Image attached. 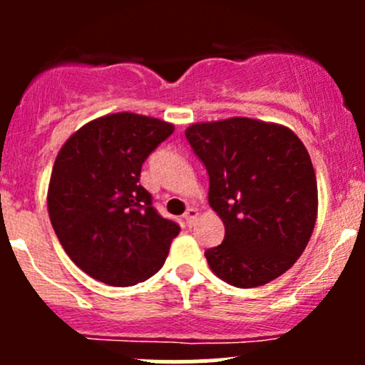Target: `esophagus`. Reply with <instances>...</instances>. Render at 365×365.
I'll list each match as a JSON object with an SVG mask.
<instances>
[{
  "mask_svg": "<svg viewBox=\"0 0 365 365\" xmlns=\"http://www.w3.org/2000/svg\"><path fill=\"white\" fill-rule=\"evenodd\" d=\"M197 217H200V212H197L196 208H187V212L183 213V219H185L187 226H194L197 220Z\"/></svg>",
  "mask_w": 365,
  "mask_h": 365,
  "instance_id": "1",
  "label": "esophagus"
}]
</instances>
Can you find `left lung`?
<instances>
[{
  "instance_id": "obj_1",
  "label": "left lung",
  "mask_w": 365,
  "mask_h": 365,
  "mask_svg": "<svg viewBox=\"0 0 365 365\" xmlns=\"http://www.w3.org/2000/svg\"><path fill=\"white\" fill-rule=\"evenodd\" d=\"M187 141L210 176L208 203L224 242L205 252L217 277L256 288L295 264L314 230L318 183L311 157L292 128L235 116L192 123Z\"/></svg>"
}]
</instances>
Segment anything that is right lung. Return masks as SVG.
Segmentation results:
<instances>
[{
    "label": "right lung",
    "mask_w": 365,
    "mask_h": 365,
    "mask_svg": "<svg viewBox=\"0 0 365 365\" xmlns=\"http://www.w3.org/2000/svg\"><path fill=\"white\" fill-rule=\"evenodd\" d=\"M173 130L159 118L113 113L83 125L58 152L49 219L61 247L90 277L125 288L164 264L180 226L157 213L139 176Z\"/></svg>",
    "instance_id": "obj_1"
}]
</instances>
